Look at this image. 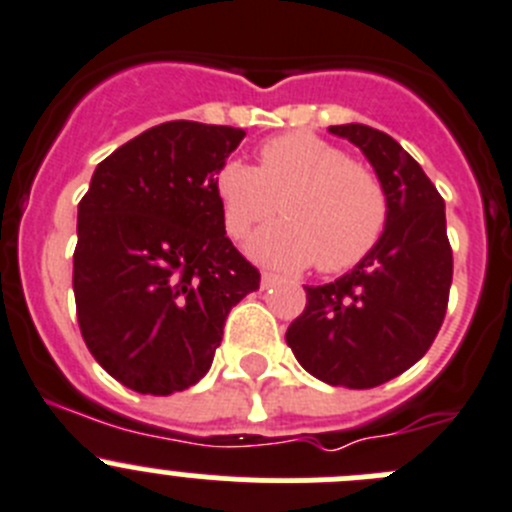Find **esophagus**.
Returning a JSON list of instances; mask_svg holds the SVG:
<instances>
[{"mask_svg": "<svg viewBox=\"0 0 512 512\" xmlns=\"http://www.w3.org/2000/svg\"><path fill=\"white\" fill-rule=\"evenodd\" d=\"M260 285H262V290L273 288V285H278V275H273V273H262Z\"/></svg>", "mask_w": 512, "mask_h": 512, "instance_id": "esophagus-1", "label": "esophagus"}]
</instances>
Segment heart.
Returning <instances> with one entry per match:
<instances>
[{"label":"heart","mask_w":512,"mask_h":512,"mask_svg":"<svg viewBox=\"0 0 512 512\" xmlns=\"http://www.w3.org/2000/svg\"><path fill=\"white\" fill-rule=\"evenodd\" d=\"M214 193L229 237L257 232L247 252L257 262L301 270L316 262L342 273L365 260L388 224V193L370 165L349 160L342 147L313 132H288L265 142L257 168L227 160L216 170Z\"/></svg>","instance_id":"obj_1"}]
</instances>
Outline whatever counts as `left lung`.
<instances>
[{
    "mask_svg": "<svg viewBox=\"0 0 512 512\" xmlns=\"http://www.w3.org/2000/svg\"><path fill=\"white\" fill-rule=\"evenodd\" d=\"M329 132L370 160L388 193V224L349 273L308 285L306 308L285 342L321 382L365 390L416 365L439 334L451 288L446 211L434 183L393 137L357 122Z\"/></svg>",
    "mask_w": 512,
    "mask_h": 512,
    "instance_id": "8db88e82",
    "label": "left lung"
}]
</instances>
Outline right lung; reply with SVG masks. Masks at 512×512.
Here are the masks:
<instances>
[{
  "label": "right lung",
  "instance_id": "1",
  "mask_svg": "<svg viewBox=\"0 0 512 512\" xmlns=\"http://www.w3.org/2000/svg\"><path fill=\"white\" fill-rule=\"evenodd\" d=\"M242 137L186 119L150 127L96 165L78 204V326L96 362L135 393L196 385L232 306L260 288L214 193Z\"/></svg>",
  "mask_w": 512,
  "mask_h": 512
}]
</instances>
